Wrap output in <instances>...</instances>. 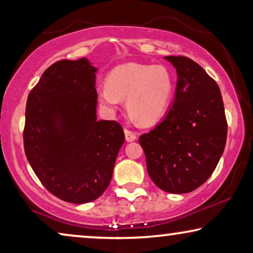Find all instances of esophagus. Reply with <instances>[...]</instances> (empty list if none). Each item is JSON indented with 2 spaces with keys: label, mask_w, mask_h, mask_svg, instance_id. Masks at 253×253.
I'll use <instances>...</instances> for the list:
<instances>
[{
  "label": "esophagus",
  "mask_w": 253,
  "mask_h": 253,
  "mask_svg": "<svg viewBox=\"0 0 253 253\" xmlns=\"http://www.w3.org/2000/svg\"><path fill=\"white\" fill-rule=\"evenodd\" d=\"M124 133H126V139L127 141H133V140H136L137 136H136V133L133 132V131H131V130H129V129H126V130H124Z\"/></svg>",
  "instance_id": "esophagus-1"
}]
</instances>
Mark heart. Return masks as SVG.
<instances>
[{"mask_svg":"<svg viewBox=\"0 0 253 253\" xmlns=\"http://www.w3.org/2000/svg\"><path fill=\"white\" fill-rule=\"evenodd\" d=\"M172 92L174 77L164 65L126 63L109 72L107 84L96 88V96L109 113H115L126 99L130 115L150 126L167 112Z\"/></svg>","mask_w":253,"mask_h":253,"instance_id":"1","label":"heart"}]
</instances>
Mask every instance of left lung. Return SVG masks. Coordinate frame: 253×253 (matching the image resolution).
<instances>
[{
	"instance_id": "obj_1",
	"label": "left lung",
	"mask_w": 253,
	"mask_h": 253,
	"mask_svg": "<svg viewBox=\"0 0 253 253\" xmlns=\"http://www.w3.org/2000/svg\"><path fill=\"white\" fill-rule=\"evenodd\" d=\"M165 58L177 71L174 102L139 143L154 184L169 193H186L212 175L226 146L228 124L216 82L191 58Z\"/></svg>"
}]
</instances>
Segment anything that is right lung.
Listing matches in <instances>:
<instances>
[{
  "mask_svg": "<svg viewBox=\"0 0 253 253\" xmlns=\"http://www.w3.org/2000/svg\"><path fill=\"white\" fill-rule=\"evenodd\" d=\"M95 72L85 57L55 62L27 96V160L48 191L72 204L105 192L126 139L119 122L96 120Z\"/></svg>",
  "mask_w": 253,
  "mask_h": 253,
  "instance_id": "obj_1",
  "label": "right lung"
}]
</instances>
